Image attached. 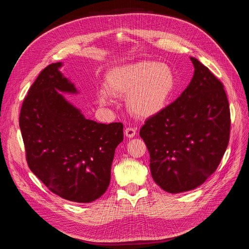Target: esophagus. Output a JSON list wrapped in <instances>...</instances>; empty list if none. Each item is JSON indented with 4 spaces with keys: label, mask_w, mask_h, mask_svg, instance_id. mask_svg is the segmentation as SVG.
Segmentation results:
<instances>
[{
    "label": "esophagus",
    "mask_w": 249,
    "mask_h": 249,
    "mask_svg": "<svg viewBox=\"0 0 249 249\" xmlns=\"http://www.w3.org/2000/svg\"><path fill=\"white\" fill-rule=\"evenodd\" d=\"M124 135L127 138H133L136 135V129L135 127H126L124 130Z\"/></svg>",
    "instance_id": "obj_1"
}]
</instances>
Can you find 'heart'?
<instances>
[{
  "label": "heart",
  "instance_id": "obj_1",
  "mask_svg": "<svg viewBox=\"0 0 249 249\" xmlns=\"http://www.w3.org/2000/svg\"><path fill=\"white\" fill-rule=\"evenodd\" d=\"M106 88L97 92L102 106H109L112 96H126V108L138 118H150L167 106L175 92L177 80L171 67L165 63L141 60L111 69L106 76Z\"/></svg>",
  "mask_w": 249,
  "mask_h": 249
}]
</instances>
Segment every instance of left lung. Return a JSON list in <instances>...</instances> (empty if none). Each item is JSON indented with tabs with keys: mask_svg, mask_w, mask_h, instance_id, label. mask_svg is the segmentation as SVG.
<instances>
[{
	"mask_svg": "<svg viewBox=\"0 0 249 249\" xmlns=\"http://www.w3.org/2000/svg\"><path fill=\"white\" fill-rule=\"evenodd\" d=\"M179 97L148 118L140 137L157 185L169 193L197 188L219 165L230 139V106L222 83L196 58Z\"/></svg>",
	"mask_w": 249,
	"mask_h": 249,
	"instance_id": "8db88e82",
	"label": "left lung"
}]
</instances>
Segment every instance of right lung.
<instances>
[{
	"mask_svg": "<svg viewBox=\"0 0 249 249\" xmlns=\"http://www.w3.org/2000/svg\"><path fill=\"white\" fill-rule=\"evenodd\" d=\"M62 66H47L22 103L19 127L27 162L53 193L70 201L91 202L108 189L124 125L87 119L67 101L62 93L79 91L60 71Z\"/></svg>",
	"mask_w": 249,
	"mask_h": 249,
	"instance_id": "add662e5",
	"label": "right lung"
}]
</instances>
